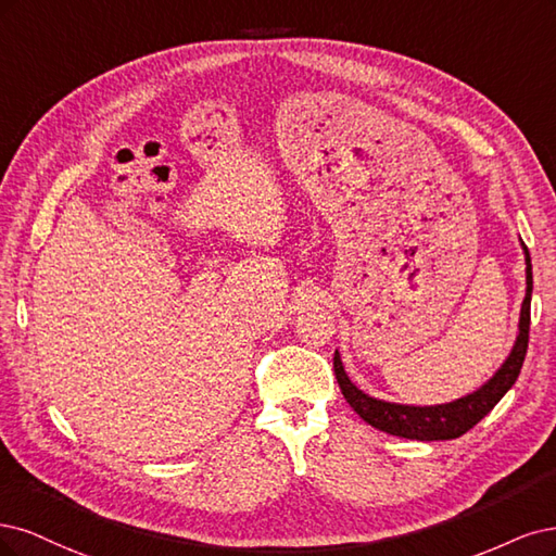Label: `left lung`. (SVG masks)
Returning <instances> with one entry per match:
<instances>
[{"label": "left lung", "mask_w": 556, "mask_h": 556, "mask_svg": "<svg viewBox=\"0 0 556 556\" xmlns=\"http://www.w3.org/2000/svg\"><path fill=\"white\" fill-rule=\"evenodd\" d=\"M525 249V263H527V295L522 302V312H519V332L515 339V346L506 363L496 369L492 379L473 390L471 395H464L455 402L434 404V406H408L383 402L365 395L357 388L349 374L344 371L342 357L334 351V376L337 383L342 388V395L351 404V408L361 416L367 425L381 429L386 434L402 437V439H416V441H447L467 434L473 425L485 418L490 410L498 404V400L506 395L517 381L519 369H522L527 346H529V324H531V291H533V275H531V256L529 249Z\"/></svg>", "instance_id": "8db88e82"}]
</instances>
